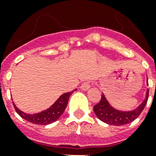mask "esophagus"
Listing matches in <instances>:
<instances>
[{
    "instance_id": "esophagus-1",
    "label": "esophagus",
    "mask_w": 156,
    "mask_h": 156,
    "mask_svg": "<svg viewBox=\"0 0 156 156\" xmlns=\"http://www.w3.org/2000/svg\"><path fill=\"white\" fill-rule=\"evenodd\" d=\"M90 87V82H85L81 85V89L83 90H87Z\"/></svg>"
}]
</instances>
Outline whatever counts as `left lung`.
<instances>
[{
    "label": "left lung",
    "instance_id": "1",
    "mask_svg": "<svg viewBox=\"0 0 156 156\" xmlns=\"http://www.w3.org/2000/svg\"><path fill=\"white\" fill-rule=\"evenodd\" d=\"M149 96V89L147 90V96L145 100L142 103L140 106L133 111L122 112L113 108L108 104L104 95H101V100L97 104H95L93 109L95 115L103 122L112 125V126H123L133 121L142 113L146 104L147 103Z\"/></svg>",
    "mask_w": 156,
    "mask_h": 156
}]
</instances>
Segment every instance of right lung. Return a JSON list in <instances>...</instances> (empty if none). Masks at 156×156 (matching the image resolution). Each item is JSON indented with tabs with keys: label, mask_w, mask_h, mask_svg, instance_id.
<instances>
[{
	"label": "right lung",
	"mask_w": 156,
	"mask_h": 156,
	"mask_svg": "<svg viewBox=\"0 0 156 156\" xmlns=\"http://www.w3.org/2000/svg\"><path fill=\"white\" fill-rule=\"evenodd\" d=\"M73 91L65 93L62 95H61L58 100H56V102L54 103V104H52L49 108H48L47 110H45L44 112H41L40 113H25V112H23L21 110H19L13 103V104L15 111L18 112V115L22 118L25 119L26 121H29L30 123L35 124V125L45 126V125H48V124H51L54 122V121H56L62 115L64 111L66 110V106H67L69 98V96H70Z\"/></svg>",
	"instance_id": "obj_1"
}]
</instances>
